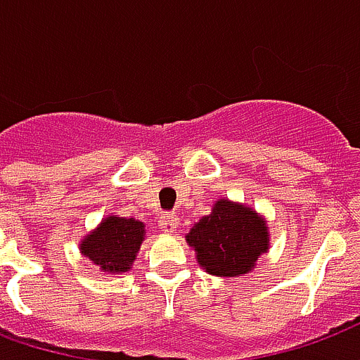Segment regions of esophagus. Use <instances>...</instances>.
I'll return each mask as SVG.
<instances>
[{"label":"esophagus","instance_id":"obj_1","mask_svg":"<svg viewBox=\"0 0 360 360\" xmlns=\"http://www.w3.org/2000/svg\"><path fill=\"white\" fill-rule=\"evenodd\" d=\"M178 224H180V219L176 217V212H162L161 217H159V226L167 234H172L178 228Z\"/></svg>","mask_w":360,"mask_h":360}]
</instances>
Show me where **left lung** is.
<instances>
[{"mask_svg": "<svg viewBox=\"0 0 360 360\" xmlns=\"http://www.w3.org/2000/svg\"><path fill=\"white\" fill-rule=\"evenodd\" d=\"M201 269L212 276L248 274L270 249L269 224L245 203L222 198L186 234Z\"/></svg>", "mask_w": 360, "mask_h": 360, "instance_id": "8db88e82", "label": "left lung"}]
</instances>
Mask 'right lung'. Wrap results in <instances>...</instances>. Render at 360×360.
Here are the masks:
<instances>
[{
	"label": "right lung",
	"mask_w": 360,
	"mask_h": 360,
	"mask_svg": "<svg viewBox=\"0 0 360 360\" xmlns=\"http://www.w3.org/2000/svg\"><path fill=\"white\" fill-rule=\"evenodd\" d=\"M143 240L146 224L141 220L107 214L80 240V253L103 274H124L132 269Z\"/></svg>",
	"instance_id": "obj_1"
}]
</instances>
